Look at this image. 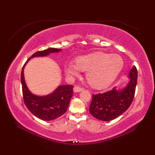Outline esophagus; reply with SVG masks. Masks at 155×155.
<instances>
[{
  "label": "esophagus",
  "instance_id": "34e87169",
  "mask_svg": "<svg viewBox=\"0 0 155 155\" xmlns=\"http://www.w3.org/2000/svg\"><path fill=\"white\" fill-rule=\"evenodd\" d=\"M84 90V88H82L79 86H75L73 88V91L75 93H78V92H81L82 91Z\"/></svg>",
  "mask_w": 155,
  "mask_h": 155
}]
</instances>
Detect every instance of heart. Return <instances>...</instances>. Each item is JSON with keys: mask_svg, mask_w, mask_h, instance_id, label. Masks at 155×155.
<instances>
[{"mask_svg": "<svg viewBox=\"0 0 155 155\" xmlns=\"http://www.w3.org/2000/svg\"><path fill=\"white\" fill-rule=\"evenodd\" d=\"M123 67V58L117 54L96 52L78 57L75 62L65 65V72L70 77L87 71L88 83L94 88H104L111 84Z\"/></svg>", "mask_w": 155, "mask_h": 155, "instance_id": "b5f03b06", "label": "heart"}]
</instances>
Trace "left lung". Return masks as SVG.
<instances>
[{"label":"left lung","instance_id":"left-lung-1","mask_svg":"<svg viewBox=\"0 0 155 155\" xmlns=\"http://www.w3.org/2000/svg\"><path fill=\"white\" fill-rule=\"evenodd\" d=\"M137 77V69L134 66L129 72V83L124 89L117 91L114 87L106 93L93 94L89 107L90 113L103 121H110L119 117L132 103Z\"/></svg>","mask_w":155,"mask_h":155}]
</instances>
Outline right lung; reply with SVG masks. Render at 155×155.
I'll return each instance as SVG.
<instances>
[{
	"label": "right lung",
	"instance_id": "add662e5",
	"mask_svg": "<svg viewBox=\"0 0 155 155\" xmlns=\"http://www.w3.org/2000/svg\"><path fill=\"white\" fill-rule=\"evenodd\" d=\"M61 51L59 48H49L47 50L36 52L29 58L35 57H45L52 52H57ZM21 72V84L22 97L24 103L28 109L35 116L44 120H52L62 116L66 113L70 101L73 94L72 85H62L59 86L53 93L45 97H38L32 94L27 87L24 77V67Z\"/></svg>",
	"mask_w": 155,
	"mask_h": 155
}]
</instances>
